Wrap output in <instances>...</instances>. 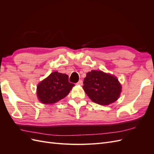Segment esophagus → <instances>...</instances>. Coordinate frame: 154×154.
<instances>
[{"mask_svg": "<svg viewBox=\"0 0 154 154\" xmlns=\"http://www.w3.org/2000/svg\"><path fill=\"white\" fill-rule=\"evenodd\" d=\"M83 84V80H80L78 81V82L76 83V85H82Z\"/></svg>", "mask_w": 154, "mask_h": 154, "instance_id": "esophagus-1", "label": "esophagus"}]
</instances>
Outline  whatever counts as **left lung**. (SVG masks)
I'll return each instance as SVG.
<instances>
[{
    "label": "left lung",
    "instance_id": "left-lung-1",
    "mask_svg": "<svg viewBox=\"0 0 154 154\" xmlns=\"http://www.w3.org/2000/svg\"><path fill=\"white\" fill-rule=\"evenodd\" d=\"M83 90L96 103L107 105L117 100L122 92V85L116 76L101 71L87 73Z\"/></svg>",
    "mask_w": 154,
    "mask_h": 154
}]
</instances>
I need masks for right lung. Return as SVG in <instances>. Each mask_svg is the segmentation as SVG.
Segmentation results:
<instances>
[{
  "label": "right lung",
  "mask_w": 154,
  "mask_h": 154,
  "mask_svg": "<svg viewBox=\"0 0 154 154\" xmlns=\"http://www.w3.org/2000/svg\"><path fill=\"white\" fill-rule=\"evenodd\" d=\"M74 86L69 82L67 74L55 71L40 82L36 94L42 103L53 104L67 96Z\"/></svg>",
  "instance_id": "obj_1"
}]
</instances>
